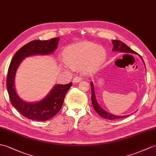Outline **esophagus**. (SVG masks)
I'll use <instances>...</instances> for the list:
<instances>
[{
    "label": "esophagus",
    "instance_id": "obj_1",
    "mask_svg": "<svg viewBox=\"0 0 156 156\" xmlns=\"http://www.w3.org/2000/svg\"><path fill=\"white\" fill-rule=\"evenodd\" d=\"M82 80V78L81 77H79V76H76L73 78V81L72 82L73 83H78L79 82H80Z\"/></svg>",
    "mask_w": 156,
    "mask_h": 156
}]
</instances>
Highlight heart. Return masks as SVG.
<instances>
[{
  "mask_svg": "<svg viewBox=\"0 0 156 156\" xmlns=\"http://www.w3.org/2000/svg\"><path fill=\"white\" fill-rule=\"evenodd\" d=\"M106 58V52L102 48L92 42H85L71 47L65 53L64 58L66 63L63 66L70 69L72 68L81 67L85 74L94 72Z\"/></svg>",
  "mask_w": 156,
  "mask_h": 156,
  "instance_id": "heart-1",
  "label": "heart"
}]
</instances>
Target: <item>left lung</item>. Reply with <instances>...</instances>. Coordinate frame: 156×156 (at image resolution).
I'll return each instance as SVG.
<instances>
[{
  "mask_svg": "<svg viewBox=\"0 0 156 156\" xmlns=\"http://www.w3.org/2000/svg\"><path fill=\"white\" fill-rule=\"evenodd\" d=\"M112 44H113V48L112 50L116 52H124V53H130V54H137V52L133 51V50L128 47L124 42H122L120 41H118V40H114L112 41ZM140 58H142V61L144 62V60L140 55ZM90 85H91V92H92V96H91V100H92V106L94 108L95 111L101 117L104 118L108 119H119V118H123L125 117H127L128 115H116L108 113V112H106L104 110H103L102 108H101L99 104H98L97 100L96 98V95H95V90H94V86L93 82H90Z\"/></svg>",
  "mask_w": 156,
  "mask_h": 156,
  "instance_id": "obj_1",
  "label": "left lung"
}]
</instances>
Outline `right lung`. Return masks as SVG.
Here are the masks:
<instances>
[{
    "instance_id": "obj_1",
    "label": "right lung",
    "mask_w": 156,
    "mask_h": 156,
    "mask_svg": "<svg viewBox=\"0 0 156 156\" xmlns=\"http://www.w3.org/2000/svg\"><path fill=\"white\" fill-rule=\"evenodd\" d=\"M59 40V38H54L48 41H32L18 50L10 62L6 78L9 98L12 106L28 119L46 121L54 117L61 109L65 96L72 85V82L68 84H56L44 98L32 103L22 100L14 88L16 72L23 60L28 56L52 53L57 48Z\"/></svg>"
}]
</instances>
